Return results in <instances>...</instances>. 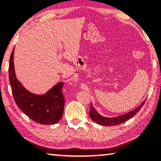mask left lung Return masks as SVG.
Here are the masks:
<instances>
[{
  "mask_svg": "<svg viewBox=\"0 0 161 161\" xmlns=\"http://www.w3.org/2000/svg\"><path fill=\"white\" fill-rule=\"evenodd\" d=\"M146 99L138 106V107H136L135 109L129 111L126 114H122L118 116L115 117H106L102 116L101 114L98 112V111L95 109V108L93 107V104L91 103V108L90 111H89V116H90L92 121L95 123L99 124L102 126H116V125L121 124L122 123H124L125 121H128L130 118L136 115L138 113V111H139L141 108H142L143 105L144 104Z\"/></svg>",
  "mask_w": 161,
  "mask_h": 161,
  "instance_id": "1",
  "label": "left lung"
}]
</instances>
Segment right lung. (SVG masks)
Wrapping results in <instances>:
<instances>
[{
    "label": "right lung",
    "instance_id": "1",
    "mask_svg": "<svg viewBox=\"0 0 161 161\" xmlns=\"http://www.w3.org/2000/svg\"><path fill=\"white\" fill-rule=\"evenodd\" d=\"M14 48L10 58L9 81L16 104L34 121L40 124H56L62 118L64 99L62 92L63 81L56 84L45 94H36L23 86L15 75Z\"/></svg>",
    "mask_w": 161,
    "mask_h": 161
}]
</instances>
